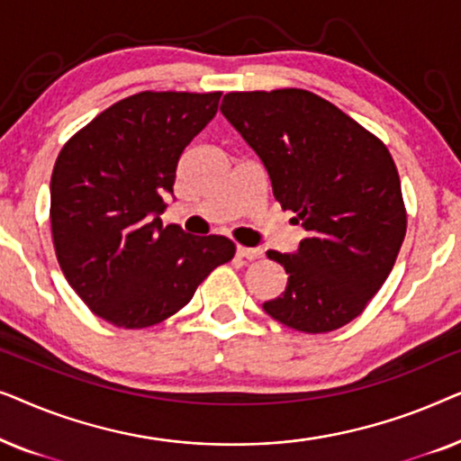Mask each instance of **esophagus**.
<instances>
[{"label": "esophagus", "mask_w": 461, "mask_h": 461, "mask_svg": "<svg viewBox=\"0 0 461 461\" xmlns=\"http://www.w3.org/2000/svg\"><path fill=\"white\" fill-rule=\"evenodd\" d=\"M237 254L241 256V258H245V260H258V258H262V249H258V248H243V245H239Z\"/></svg>", "instance_id": "1"}]
</instances>
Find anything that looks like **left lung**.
I'll return each instance as SVG.
<instances>
[{
    "mask_svg": "<svg viewBox=\"0 0 461 461\" xmlns=\"http://www.w3.org/2000/svg\"><path fill=\"white\" fill-rule=\"evenodd\" d=\"M220 111L262 159L275 199L308 230L295 254L267 251L289 276L264 311L295 331L339 330L384 285L405 239L393 155L336 104L298 87L230 92Z\"/></svg>",
    "mask_w": 461,
    "mask_h": 461,
    "instance_id": "obj_1",
    "label": "left lung"
}]
</instances>
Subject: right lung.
I'll return each instance as SVG.
<instances>
[{
	"label": "right lung",
	"mask_w": 461,
	"mask_h": 461,
	"mask_svg": "<svg viewBox=\"0 0 461 461\" xmlns=\"http://www.w3.org/2000/svg\"><path fill=\"white\" fill-rule=\"evenodd\" d=\"M222 92H140L81 128L54 163L50 222L68 285L123 330L185 308L235 243L163 226L180 155L212 122Z\"/></svg>",
	"instance_id": "1"
}]
</instances>
